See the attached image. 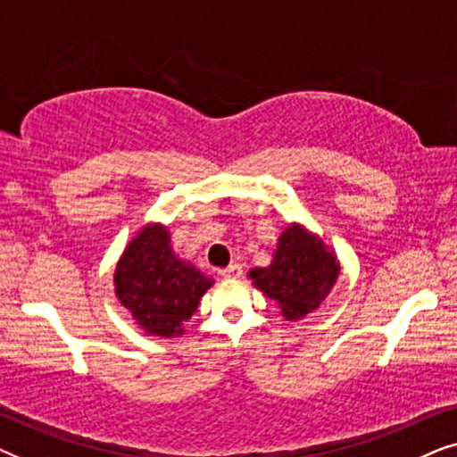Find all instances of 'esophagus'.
Here are the masks:
<instances>
[{"instance_id": "esophagus-1", "label": "esophagus", "mask_w": 457, "mask_h": 457, "mask_svg": "<svg viewBox=\"0 0 457 457\" xmlns=\"http://www.w3.org/2000/svg\"><path fill=\"white\" fill-rule=\"evenodd\" d=\"M241 264L239 262H233V264H228L224 270H220V277L224 278H239L241 277Z\"/></svg>"}]
</instances>
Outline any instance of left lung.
I'll list each match as a JSON object with an SVG mask.
<instances>
[{"instance_id": "8db88e82", "label": "left lung", "mask_w": 457, "mask_h": 457, "mask_svg": "<svg viewBox=\"0 0 457 457\" xmlns=\"http://www.w3.org/2000/svg\"><path fill=\"white\" fill-rule=\"evenodd\" d=\"M341 264L333 249L303 224L293 222L278 237L270 266L253 268L247 277L255 289L278 305L285 320H302L320 303L339 278Z\"/></svg>"}]
</instances>
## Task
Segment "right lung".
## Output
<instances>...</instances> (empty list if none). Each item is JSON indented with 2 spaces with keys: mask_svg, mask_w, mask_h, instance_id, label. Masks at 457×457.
I'll use <instances>...</instances> for the list:
<instances>
[{
  "mask_svg": "<svg viewBox=\"0 0 457 457\" xmlns=\"http://www.w3.org/2000/svg\"><path fill=\"white\" fill-rule=\"evenodd\" d=\"M214 280L170 247L164 224H145L124 247L114 270L118 302L145 335L179 337Z\"/></svg>",
  "mask_w": 457,
  "mask_h": 457,
  "instance_id": "right-lung-1",
  "label": "right lung"
}]
</instances>
